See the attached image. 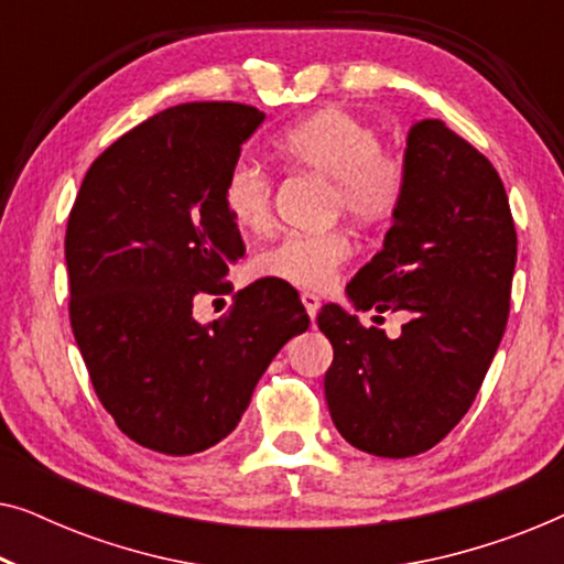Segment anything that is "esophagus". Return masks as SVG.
<instances>
[{"instance_id": "esophagus-1", "label": "esophagus", "mask_w": 564, "mask_h": 564, "mask_svg": "<svg viewBox=\"0 0 564 564\" xmlns=\"http://www.w3.org/2000/svg\"><path fill=\"white\" fill-rule=\"evenodd\" d=\"M300 300H303L307 315H311V318L315 321V315H318V307H321V297L315 295V292H303V295H300Z\"/></svg>"}]
</instances>
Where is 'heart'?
Returning a JSON list of instances; mask_svg holds the SVG:
<instances>
[{"label":"heart","instance_id":"heart-1","mask_svg":"<svg viewBox=\"0 0 564 564\" xmlns=\"http://www.w3.org/2000/svg\"><path fill=\"white\" fill-rule=\"evenodd\" d=\"M284 164L330 182V210L359 226L395 218L408 195V161L382 149L380 133L349 110H323L274 138ZM223 205L241 230H264L272 220V180L264 169L236 161L223 182ZM354 243L344 230L288 234L253 257V272L303 290H323L351 259Z\"/></svg>","mask_w":564,"mask_h":564}]
</instances>
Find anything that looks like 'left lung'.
<instances>
[{
    "instance_id": "1",
    "label": "left lung",
    "mask_w": 564,
    "mask_h": 564,
    "mask_svg": "<svg viewBox=\"0 0 564 564\" xmlns=\"http://www.w3.org/2000/svg\"><path fill=\"white\" fill-rule=\"evenodd\" d=\"M408 195L382 251L346 284L357 311H405L398 338L328 303L326 400L375 457L431 449L469 411L508 323L516 228L496 166L442 120L408 133Z\"/></svg>"
}]
</instances>
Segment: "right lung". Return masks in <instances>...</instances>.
<instances>
[{
	"mask_svg": "<svg viewBox=\"0 0 564 564\" xmlns=\"http://www.w3.org/2000/svg\"><path fill=\"white\" fill-rule=\"evenodd\" d=\"M261 122L241 102L169 107L99 153L68 213L76 346L99 403L145 449L184 457L226 438L269 361L311 326L276 280L236 292L226 318L192 315L243 257L223 182Z\"/></svg>",
	"mask_w": 564,
	"mask_h": 564,
	"instance_id": "obj_1",
	"label": "right lung"
}]
</instances>
